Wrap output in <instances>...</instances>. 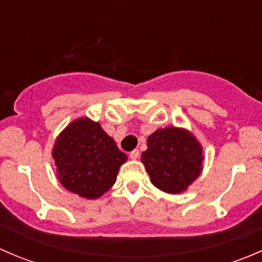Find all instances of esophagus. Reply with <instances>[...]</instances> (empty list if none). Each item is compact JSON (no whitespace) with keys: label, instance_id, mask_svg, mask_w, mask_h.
Wrapping results in <instances>:
<instances>
[{"label":"esophagus","instance_id":"obj_1","mask_svg":"<svg viewBox=\"0 0 262 262\" xmlns=\"http://www.w3.org/2000/svg\"><path fill=\"white\" fill-rule=\"evenodd\" d=\"M129 157H130L132 160H137V158L139 157V150H138V149L132 150V152L129 153Z\"/></svg>","mask_w":262,"mask_h":262}]
</instances>
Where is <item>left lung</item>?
<instances>
[{"mask_svg":"<svg viewBox=\"0 0 262 262\" xmlns=\"http://www.w3.org/2000/svg\"><path fill=\"white\" fill-rule=\"evenodd\" d=\"M142 162L150 182L168 194H180L203 170V148L189 130L182 128L157 129L147 139Z\"/></svg>","mask_w":262,"mask_h":262,"instance_id":"1","label":"left lung"}]
</instances>
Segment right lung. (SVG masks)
Segmentation results:
<instances>
[{"label":"right lung","mask_w":262,"mask_h":262,"mask_svg":"<svg viewBox=\"0 0 262 262\" xmlns=\"http://www.w3.org/2000/svg\"><path fill=\"white\" fill-rule=\"evenodd\" d=\"M52 156L60 184L86 199L105 194L128 160L101 125L89 118L76 119L66 126L57 137Z\"/></svg>","instance_id":"1"}]
</instances>
